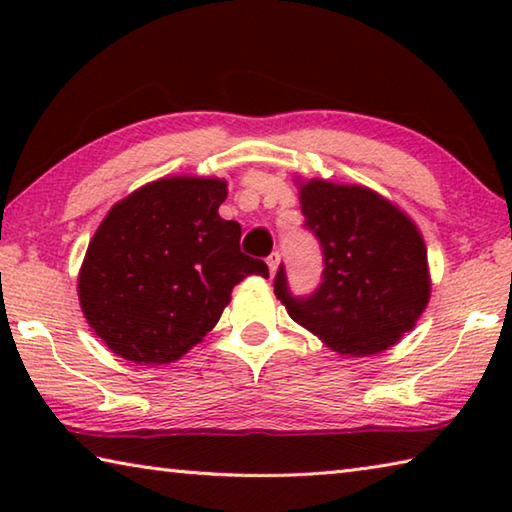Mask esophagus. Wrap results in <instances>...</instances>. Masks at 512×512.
<instances>
[{
    "instance_id": "esophagus-1",
    "label": "esophagus",
    "mask_w": 512,
    "mask_h": 512,
    "mask_svg": "<svg viewBox=\"0 0 512 512\" xmlns=\"http://www.w3.org/2000/svg\"><path fill=\"white\" fill-rule=\"evenodd\" d=\"M266 264H268V271H271V275H275L277 264H280V253H271V255H268Z\"/></svg>"
}]
</instances>
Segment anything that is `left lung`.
<instances>
[{"label": "left lung", "instance_id": "1", "mask_svg": "<svg viewBox=\"0 0 512 512\" xmlns=\"http://www.w3.org/2000/svg\"><path fill=\"white\" fill-rule=\"evenodd\" d=\"M305 230L323 248V277L293 296L280 264L273 287L289 316L329 348L368 357L391 348L427 307V248L415 223L359 185L309 180L300 187Z\"/></svg>", "mask_w": 512, "mask_h": 512}]
</instances>
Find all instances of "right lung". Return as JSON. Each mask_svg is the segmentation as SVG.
Returning a JSON list of instances; mask_svg holds the SVG:
<instances>
[{
	"label": "right lung",
	"mask_w": 512,
	"mask_h": 512,
	"mask_svg": "<svg viewBox=\"0 0 512 512\" xmlns=\"http://www.w3.org/2000/svg\"><path fill=\"white\" fill-rule=\"evenodd\" d=\"M219 178H162L119 201L101 221L79 273L90 327L128 361L183 357L221 318L248 275L268 277L241 253V225L219 216Z\"/></svg>",
	"instance_id": "1"
}]
</instances>
